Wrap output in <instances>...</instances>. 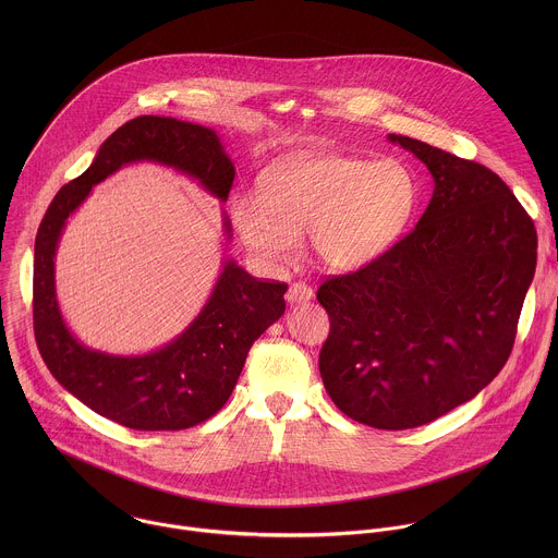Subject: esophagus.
<instances>
[{
  "label": "esophagus",
  "mask_w": 558,
  "mask_h": 558,
  "mask_svg": "<svg viewBox=\"0 0 558 558\" xmlns=\"http://www.w3.org/2000/svg\"><path fill=\"white\" fill-rule=\"evenodd\" d=\"M286 299H288V303H292V305H301V303H310L312 299H314V290L307 286V283H292L290 288H288V294H286Z\"/></svg>",
  "instance_id": "34e87169"
}]
</instances>
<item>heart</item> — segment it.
Returning <instances> with one entry per match:
<instances>
[{
  "label": "heart",
  "instance_id": "obj_1",
  "mask_svg": "<svg viewBox=\"0 0 558 558\" xmlns=\"http://www.w3.org/2000/svg\"><path fill=\"white\" fill-rule=\"evenodd\" d=\"M416 184L403 162L322 155L264 171L257 197L232 202L234 230L246 251L279 270L312 253L328 268L348 270L383 255L403 234Z\"/></svg>",
  "mask_w": 558,
  "mask_h": 558
}]
</instances>
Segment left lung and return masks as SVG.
Instances as JSON below:
<instances>
[{
	"mask_svg": "<svg viewBox=\"0 0 558 558\" xmlns=\"http://www.w3.org/2000/svg\"><path fill=\"white\" fill-rule=\"evenodd\" d=\"M434 178L416 228L350 275L326 279V393L378 429L425 425L475 398L507 363L537 266L533 219L485 165L389 135Z\"/></svg>",
	"mask_w": 558,
	"mask_h": 558,
	"instance_id": "1",
	"label": "left lung"
}]
</instances>
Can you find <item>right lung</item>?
Listing matches in <instances>:
<instances>
[{"label": "right lung", "mask_w": 558, "mask_h": 558, "mask_svg": "<svg viewBox=\"0 0 558 558\" xmlns=\"http://www.w3.org/2000/svg\"><path fill=\"white\" fill-rule=\"evenodd\" d=\"M137 160L173 167L221 202H228L236 173L213 129L165 116L122 124L80 178L58 191L40 221L34 244V335L53 378L100 416L142 432L186 429L230 399L253 341L283 316L288 286L259 281L226 259L204 310L159 350L118 356L83 345L56 296L58 242L92 186ZM223 228L230 239L226 215Z\"/></svg>", "instance_id": "obj_1"}]
</instances>
